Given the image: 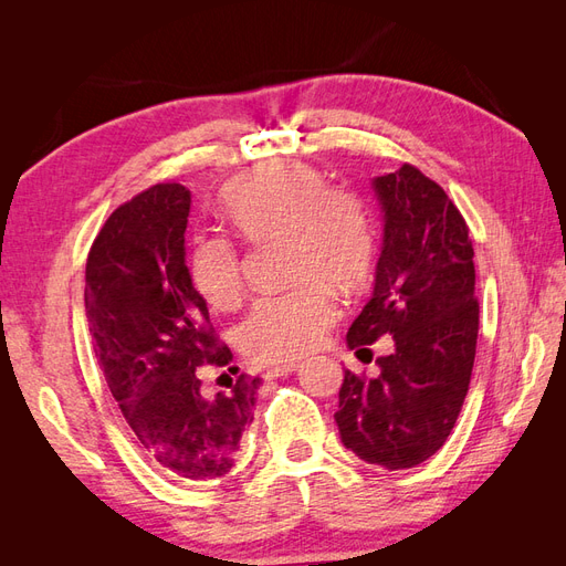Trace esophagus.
Masks as SVG:
<instances>
[{"label": "esophagus", "mask_w": 566, "mask_h": 566, "mask_svg": "<svg viewBox=\"0 0 566 566\" xmlns=\"http://www.w3.org/2000/svg\"><path fill=\"white\" fill-rule=\"evenodd\" d=\"M300 368V364H279V366H271L269 370H266V378L269 380H273V378H285V375H290V373H295Z\"/></svg>", "instance_id": "obj_1"}]
</instances>
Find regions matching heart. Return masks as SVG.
Returning a JSON list of instances; mask_svg holds the SVG:
<instances>
[{"label":"heart","instance_id":"heart-1","mask_svg":"<svg viewBox=\"0 0 566 566\" xmlns=\"http://www.w3.org/2000/svg\"><path fill=\"white\" fill-rule=\"evenodd\" d=\"M325 186L316 167L279 160L254 167L224 191V214L245 238L285 235L287 273L300 281L256 300L238 325V345L256 364H283L314 349L337 318V302L321 281L354 287L370 271L375 235L364 202ZM188 276L217 310L235 304L243 293L235 243L198 233L188 250Z\"/></svg>","mask_w":566,"mask_h":566}]
</instances>
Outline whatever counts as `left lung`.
Listing matches in <instances>:
<instances>
[{
    "label": "left lung",
    "instance_id": "obj_1",
    "mask_svg": "<svg viewBox=\"0 0 566 566\" xmlns=\"http://www.w3.org/2000/svg\"><path fill=\"white\" fill-rule=\"evenodd\" d=\"M382 214L373 293L347 347L391 335L378 378L345 370L335 422L345 447L385 470L416 468L449 439L476 352L474 250L443 188L413 165L370 181Z\"/></svg>",
    "mask_w": 566,
    "mask_h": 566
}]
</instances>
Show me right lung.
Here are the masks:
<instances>
[{"mask_svg":"<svg viewBox=\"0 0 566 566\" xmlns=\"http://www.w3.org/2000/svg\"><path fill=\"white\" fill-rule=\"evenodd\" d=\"M191 191L158 184L117 208L87 260L84 310L111 394L160 468L188 482L235 465L262 378L230 379L208 398L199 366H231L188 276L184 233Z\"/></svg>","mask_w":566,"mask_h":566,"instance_id":"right-lung-1","label":"right lung"}]
</instances>
